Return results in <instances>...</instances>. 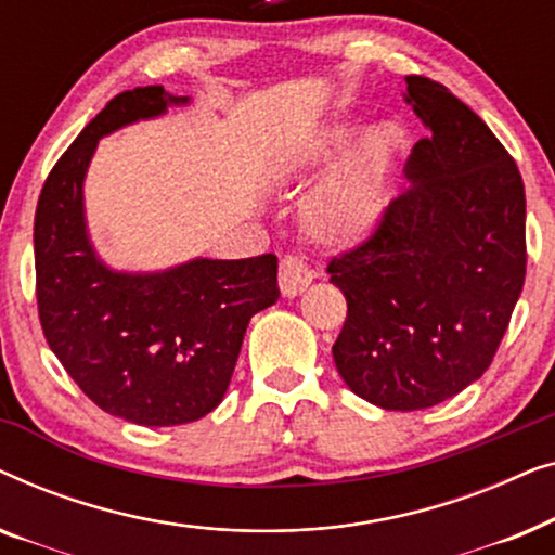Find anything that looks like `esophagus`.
I'll list each match as a JSON object with an SVG mask.
<instances>
[{"label":"esophagus","mask_w":555,"mask_h":555,"mask_svg":"<svg viewBox=\"0 0 555 555\" xmlns=\"http://www.w3.org/2000/svg\"><path fill=\"white\" fill-rule=\"evenodd\" d=\"M313 278L315 272L306 262V257L287 255L283 257V262H280V291H283L285 298L300 295L310 283H313Z\"/></svg>","instance_id":"esophagus-1"}]
</instances>
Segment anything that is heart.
Returning a JSON list of instances; mask_svg holds the SVG:
<instances>
[{"instance_id":"heart-1","label":"heart","mask_w":555,"mask_h":555,"mask_svg":"<svg viewBox=\"0 0 555 555\" xmlns=\"http://www.w3.org/2000/svg\"><path fill=\"white\" fill-rule=\"evenodd\" d=\"M353 131L356 126L344 120L300 143L285 156V173L300 179L302 173L331 164L351 141ZM399 146V126L389 120L369 126L302 196L300 217L306 230L323 242H351L366 234L382 215Z\"/></svg>"}]
</instances>
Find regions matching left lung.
Returning <instances> with one entry per match:
<instances>
[{"instance_id":"8db88e82","label":"left lung","mask_w":555,"mask_h":555,"mask_svg":"<svg viewBox=\"0 0 555 555\" xmlns=\"http://www.w3.org/2000/svg\"><path fill=\"white\" fill-rule=\"evenodd\" d=\"M404 101L429 135L414 143L374 232L333 257L348 315L333 361L356 397L389 412L435 406L488 371L526 280V192L485 120L435 80Z\"/></svg>"}]
</instances>
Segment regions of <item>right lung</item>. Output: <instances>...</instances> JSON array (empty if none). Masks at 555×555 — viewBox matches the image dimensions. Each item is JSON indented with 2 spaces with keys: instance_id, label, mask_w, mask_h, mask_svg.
Masks as SVG:
<instances>
[{
  "instance_id": "obj_1",
  "label": "right lung",
  "mask_w": 555,
  "mask_h": 555,
  "mask_svg": "<svg viewBox=\"0 0 555 555\" xmlns=\"http://www.w3.org/2000/svg\"><path fill=\"white\" fill-rule=\"evenodd\" d=\"M189 103L162 86L113 98L50 171L35 211L44 338L90 401L141 427L196 422L217 409L249 318L280 298L275 255L128 272L105 264L90 240L82 189L98 141Z\"/></svg>"
}]
</instances>
